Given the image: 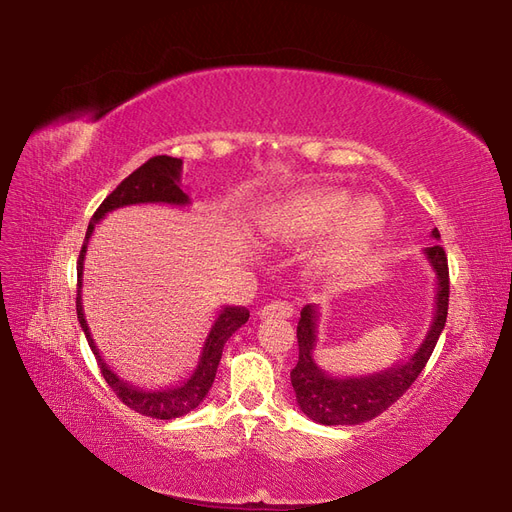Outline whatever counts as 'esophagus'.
Masks as SVG:
<instances>
[{"mask_svg":"<svg viewBox=\"0 0 512 512\" xmlns=\"http://www.w3.org/2000/svg\"><path fill=\"white\" fill-rule=\"evenodd\" d=\"M294 314V307L288 301H271L265 307L260 309V316H280V318H290Z\"/></svg>","mask_w":512,"mask_h":512,"instance_id":"1","label":"esophagus"}]
</instances>
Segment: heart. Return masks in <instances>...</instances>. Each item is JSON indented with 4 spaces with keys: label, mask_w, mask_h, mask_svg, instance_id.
Returning <instances> with one entry per match:
<instances>
[{
    "label": "heart",
    "mask_w": 512,
    "mask_h": 512,
    "mask_svg": "<svg viewBox=\"0 0 512 512\" xmlns=\"http://www.w3.org/2000/svg\"><path fill=\"white\" fill-rule=\"evenodd\" d=\"M386 224L374 198L354 200L352 192L331 185H309L284 192L258 213V235L273 243H303L327 235L314 258L322 273H335L361 258Z\"/></svg>",
    "instance_id": "obj_1"
}]
</instances>
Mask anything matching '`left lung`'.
Returning a JSON list of instances; mask_svg holds the SVG:
<instances>
[{"mask_svg": "<svg viewBox=\"0 0 512 512\" xmlns=\"http://www.w3.org/2000/svg\"><path fill=\"white\" fill-rule=\"evenodd\" d=\"M433 239H440L438 228L431 230ZM429 265L436 271V312L423 344L408 361H399L374 374L359 378L329 376L314 361L316 329L320 312L316 305H305L297 324L299 361L290 371V382L297 395L299 408L320 425H359L382 414L404 395L412 382L421 376L429 356L436 348L448 314V262L444 247L433 243L423 250Z\"/></svg>", "mask_w": 512, "mask_h": 512, "instance_id": "left-lung-1", "label": "left lung"}]
</instances>
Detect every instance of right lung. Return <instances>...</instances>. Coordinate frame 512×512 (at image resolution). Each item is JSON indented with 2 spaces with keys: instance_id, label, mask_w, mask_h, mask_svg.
<instances>
[{
  "instance_id": "1",
  "label": "right lung",
  "mask_w": 512,
  "mask_h": 512,
  "mask_svg": "<svg viewBox=\"0 0 512 512\" xmlns=\"http://www.w3.org/2000/svg\"><path fill=\"white\" fill-rule=\"evenodd\" d=\"M181 166L183 162L179 158H170V156H156L147 160L143 166H138L130 177L123 179L117 188L104 198V203L98 207V211L91 218L87 226V235L81 247L79 262H76V277H79V288H76V316H79V324L87 337V344L91 352L96 354V361L100 365L102 376L106 384L111 386L115 395L132 408L138 414H145L151 418H160V421H170V418H177L192 412L200 401H203L211 389V384L215 380V371H218L220 359H222V350L224 344L228 342V337L235 333L241 324L247 322L250 318V312L245 307H222L218 318H215L213 327L205 339L203 352H200V359L196 369L192 371V376L188 380H183L177 386H166V389L160 391H143L138 386H132L128 380L119 378L115 371L106 365L102 359V354L91 337V331L87 327L85 312H83V265H85V254H87V245L91 235H94L96 224L104 218L106 213H111L121 207H130V205H175V207H185L190 205V198L181 190Z\"/></svg>"
}]
</instances>
